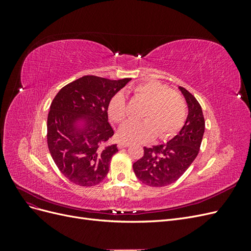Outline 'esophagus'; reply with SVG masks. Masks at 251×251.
I'll use <instances>...</instances> for the list:
<instances>
[{"mask_svg":"<svg viewBox=\"0 0 251 251\" xmlns=\"http://www.w3.org/2000/svg\"><path fill=\"white\" fill-rule=\"evenodd\" d=\"M126 147H128V143H126V142H119L118 143L119 149H124V148H126Z\"/></svg>","mask_w":251,"mask_h":251,"instance_id":"esophagus-1","label":"esophagus"}]
</instances>
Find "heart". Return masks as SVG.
I'll use <instances>...</instances> for the list:
<instances>
[{
    "label": "heart",
    "mask_w": 251,
    "mask_h": 251,
    "mask_svg": "<svg viewBox=\"0 0 251 251\" xmlns=\"http://www.w3.org/2000/svg\"><path fill=\"white\" fill-rule=\"evenodd\" d=\"M135 97L147 103L142 112L143 120L128 121L119 128L118 138L125 142H148L157 137L169 139L183 126L187 116L184 97L169 86L150 80L133 88ZM109 117L120 124L127 116L123 93L114 95L108 105Z\"/></svg>",
    "instance_id": "b5f03b06"
}]
</instances>
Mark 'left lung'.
<instances>
[{"label":"left lung","mask_w":251,"mask_h":251,"mask_svg":"<svg viewBox=\"0 0 251 251\" xmlns=\"http://www.w3.org/2000/svg\"><path fill=\"white\" fill-rule=\"evenodd\" d=\"M179 89L188 105V115L183 127L168 143L144 147L143 156L133 164L136 177L149 186L161 187L176 182L199 153L205 130L202 108L185 88Z\"/></svg>","instance_id":"obj_1"}]
</instances>
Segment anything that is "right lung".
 <instances>
[{"mask_svg":"<svg viewBox=\"0 0 251 251\" xmlns=\"http://www.w3.org/2000/svg\"><path fill=\"white\" fill-rule=\"evenodd\" d=\"M131 78L111 80L86 75L59 90L47 119V143L53 161L64 176L79 186L100 184L118 151L110 143L114 131L108 123L111 98ZM77 120L86 126L77 130Z\"/></svg>","mask_w":251,"mask_h":251,"instance_id":"right-lung-1","label":"right lung"}]
</instances>
